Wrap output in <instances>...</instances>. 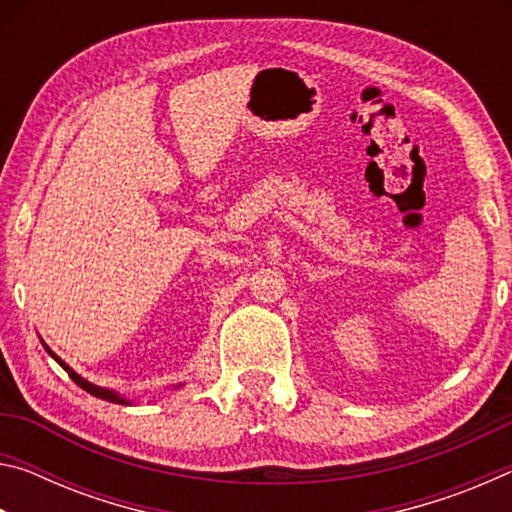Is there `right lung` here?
<instances>
[{
  "mask_svg": "<svg viewBox=\"0 0 512 512\" xmlns=\"http://www.w3.org/2000/svg\"><path fill=\"white\" fill-rule=\"evenodd\" d=\"M47 352L51 354V357H54L58 363H60V366H63V370L67 372V375L69 377H72V381H74V384H79L81 388H83V391H88L90 395H94V397H99V400H108V402H117V404H131V402H126L124 400V397H119L117 393H112V391H108V388H101V386H94V384H90V381H85L83 377H79V375H76V372L74 370H69V366H65V363L63 361H60L58 357H56V354L54 352H51L49 348H47Z\"/></svg>",
  "mask_w": 512,
  "mask_h": 512,
  "instance_id": "right-lung-1",
  "label": "right lung"
}]
</instances>
